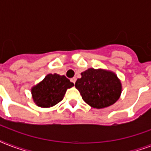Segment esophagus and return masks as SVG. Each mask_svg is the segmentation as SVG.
Returning <instances> with one entry per match:
<instances>
[{"label":"esophagus","instance_id":"34e87169","mask_svg":"<svg viewBox=\"0 0 151 151\" xmlns=\"http://www.w3.org/2000/svg\"><path fill=\"white\" fill-rule=\"evenodd\" d=\"M70 81H72V82L73 83V84H75L76 82V81H77V79H76V78H71Z\"/></svg>","mask_w":151,"mask_h":151}]
</instances>
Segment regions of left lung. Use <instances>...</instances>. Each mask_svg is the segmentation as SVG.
Listing matches in <instances>:
<instances>
[{"label": "left lung", "instance_id": "8db88e82", "mask_svg": "<svg viewBox=\"0 0 151 151\" xmlns=\"http://www.w3.org/2000/svg\"><path fill=\"white\" fill-rule=\"evenodd\" d=\"M75 83L83 100L96 109L108 107L119 99L122 85L117 74L104 69L89 68Z\"/></svg>", "mask_w": 151, "mask_h": 151}]
</instances>
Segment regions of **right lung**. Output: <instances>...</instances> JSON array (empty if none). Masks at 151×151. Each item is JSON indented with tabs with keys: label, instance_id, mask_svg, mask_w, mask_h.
<instances>
[{
	"label": "right lung",
	"instance_id": "obj_1",
	"mask_svg": "<svg viewBox=\"0 0 151 151\" xmlns=\"http://www.w3.org/2000/svg\"><path fill=\"white\" fill-rule=\"evenodd\" d=\"M74 84L64 75L48 73L43 80L31 88L32 99L37 106L52 107L63 100L66 90Z\"/></svg>",
	"mask_w": 151,
	"mask_h": 151
}]
</instances>
